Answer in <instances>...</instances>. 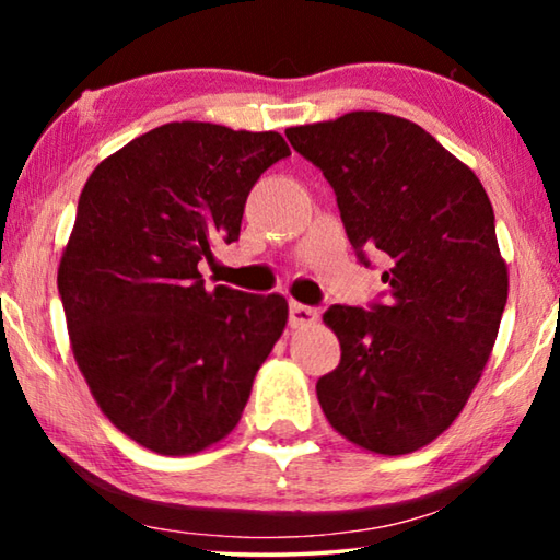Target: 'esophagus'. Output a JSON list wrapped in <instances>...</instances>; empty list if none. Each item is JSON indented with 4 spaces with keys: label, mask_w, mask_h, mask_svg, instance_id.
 Segmentation results:
<instances>
[{
    "label": "esophagus",
    "mask_w": 560,
    "mask_h": 560,
    "mask_svg": "<svg viewBox=\"0 0 560 560\" xmlns=\"http://www.w3.org/2000/svg\"><path fill=\"white\" fill-rule=\"evenodd\" d=\"M318 320V311L311 308V306H303L299 301H291L289 303V326L291 328H303V326H311Z\"/></svg>",
    "instance_id": "1"
}]
</instances>
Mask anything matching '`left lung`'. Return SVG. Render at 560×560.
<instances>
[{"label":"left lung","mask_w":560,"mask_h":560,"mask_svg":"<svg viewBox=\"0 0 560 560\" xmlns=\"http://www.w3.org/2000/svg\"><path fill=\"white\" fill-rule=\"evenodd\" d=\"M328 185L355 257H390L387 293L330 306L340 363L318 377L328 422L360 447L407 454L450 428L481 377L509 296L494 210L428 130L377 110L287 130Z\"/></svg>","instance_id":"left-lung-1"}]
</instances>
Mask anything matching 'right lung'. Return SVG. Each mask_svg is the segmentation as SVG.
<instances>
[{
	"label": "right lung",
	"instance_id": "1",
	"mask_svg": "<svg viewBox=\"0 0 560 560\" xmlns=\"http://www.w3.org/2000/svg\"><path fill=\"white\" fill-rule=\"evenodd\" d=\"M291 155L279 132L165 122L103 160L59 267L75 363L116 428L158 454L226 438L289 318L279 293L205 289L246 197Z\"/></svg>",
	"mask_w": 560,
	"mask_h": 560
}]
</instances>
